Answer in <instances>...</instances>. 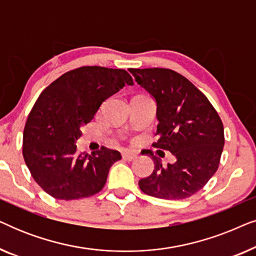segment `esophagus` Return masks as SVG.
<instances>
[{
  "label": "esophagus",
  "instance_id": "esophagus-1",
  "mask_svg": "<svg viewBox=\"0 0 256 256\" xmlns=\"http://www.w3.org/2000/svg\"><path fill=\"white\" fill-rule=\"evenodd\" d=\"M122 157H124L126 160H132L138 157V152H132V150H124V152H122Z\"/></svg>",
  "mask_w": 256,
  "mask_h": 256
}]
</instances>
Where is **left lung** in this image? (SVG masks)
I'll list each match as a JSON object with an SVG mask.
<instances>
[{"label": "left lung", "mask_w": 256, "mask_h": 256, "mask_svg": "<svg viewBox=\"0 0 256 256\" xmlns=\"http://www.w3.org/2000/svg\"><path fill=\"white\" fill-rule=\"evenodd\" d=\"M136 82L156 102L158 121L154 146L168 150L176 162L155 168L138 182L144 194L160 199H185L204 188L219 166L224 149V126L211 102L194 84L169 68H130Z\"/></svg>", "instance_id": "obj_1"}]
</instances>
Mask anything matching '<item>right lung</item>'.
Returning a JSON list of instances; mask_svg holds the SVG:
<instances>
[{"instance_id":"add662e5","label":"right lung","mask_w":256,"mask_h":256,"mask_svg":"<svg viewBox=\"0 0 256 256\" xmlns=\"http://www.w3.org/2000/svg\"><path fill=\"white\" fill-rule=\"evenodd\" d=\"M124 85H134L124 70L84 66L64 73L40 93L24 127L23 157L46 194L72 200L102 190L121 154L106 146L79 154L76 143L101 104Z\"/></svg>"}]
</instances>
